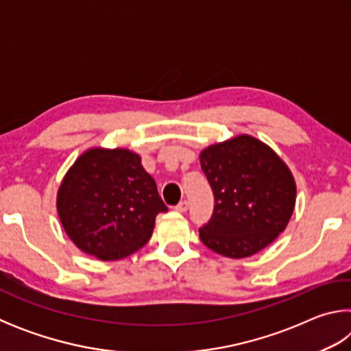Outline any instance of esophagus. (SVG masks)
<instances>
[{"mask_svg": "<svg viewBox=\"0 0 351 351\" xmlns=\"http://www.w3.org/2000/svg\"><path fill=\"white\" fill-rule=\"evenodd\" d=\"M175 209H176L178 212H181V213H182V212H186V210L189 209V203H187L186 199H184V201H181V203L175 207Z\"/></svg>", "mask_w": 351, "mask_h": 351, "instance_id": "esophagus-1", "label": "esophagus"}]
</instances>
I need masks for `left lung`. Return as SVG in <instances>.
<instances>
[{
	"label": "left lung",
	"instance_id": "obj_1",
	"mask_svg": "<svg viewBox=\"0 0 351 351\" xmlns=\"http://www.w3.org/2000/svg\"><path fill=\"white\" fill-rule=\"evenodd\" d=\"M215 207L199 228L204 245L230 258H245L271 245L293 215L295 182L280 158L252 136L207 147L199 154Z\"/></svg>",
	"mask_w": 351,
	"mask_h": 351
}]
</instances>
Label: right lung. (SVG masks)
<instances>
[{"label": "right lung", "mask_w": 351, "mask_h": 351, "mask_svg": "<svg viewBox=\"0 0 351 351\" xmlns=\"http://www.w3.org/2000/svg\"><path fill=\"white\" fill-rule=\"evenodd\" d=\"M57 210L77 247L108 261L144 246L156 215L169 207L138 154L122 148H93L64 176Z\"/></svg>", "instance_id": "obj_1"}]
</instances>
